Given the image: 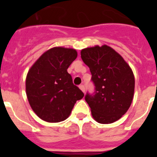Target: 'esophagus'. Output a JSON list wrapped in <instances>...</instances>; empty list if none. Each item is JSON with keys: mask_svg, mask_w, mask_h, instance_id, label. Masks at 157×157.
<instances>
[{"mask_svg": "<svg viewBox=\"0 0 157 157\" xmlns=\"http://www.w3.org/2000/svg\"><path fill=\"white\" fill-rule=\"evenodd\" d=\"M79 89H80V90H81L82 91L83 93H85V86H83V85H80L79 86Z\"/></svg>", "mask_w": 157, "mask_h": 157, "instance_id": "obj_1", "label": "esophagus"}]
</instances>
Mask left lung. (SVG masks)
<instances>
[{
    "instance_id": "obj_1",
    "label": "left lung",
    "mask_w": 157,
    "mask_h": 157,
    "mask_svg": "<svg viewBox=\"0 0 157 157\" xmlns=\"http://www.w3.org/2000/svg\"><path fill=\"white\" fill-rule=\"evenodd\" d=\"M83 62L89 67L95 84V94H86V101L96 121L109 124L120 120L132 103L134 76L123 56L107 45L81 50Z\"/></svg>"
}]
</instances>
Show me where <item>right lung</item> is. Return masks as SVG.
<instances>
[{
    "label": "right lung",
    "instance_id": "right-lung-1",
    "mask_svg": "<svg viewBox=\"0 0 157 157\" xmlns=\"http://www.w3.org/2000/svg\"><path fill=\"white\" fill-rule=\"evenodd\" d=\"M78 56L75 48L53 47L30 67L26 78V94L32 110L48 123L65 120L84 94L72 82L67 68Z\"/></svg>",
    "mask_w": 157,
    "mask_h": 157
}]
</instances>
